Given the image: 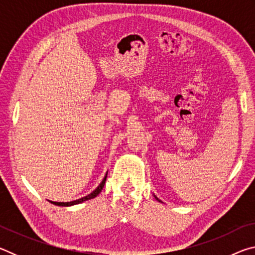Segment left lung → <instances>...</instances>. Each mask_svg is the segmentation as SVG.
Segmentation results:
<instances>
[{
	"instance_id": "8db88e82",
	"label": "left lung",
	"mask_w": 255,
	"mask_h": 255,
	"mask_svg": "<svg viewBox=\"0 0 255 255\" xmlns=\"http://www.w3.org/2000/svg\"><path fill=\"white\" fill-rule=\"evenodd\" d=\"M154 197H155V196H154ZM155 199H156L157 201H159V200H158V198H157V197H155Z\"/></svg>"
}]
</instances>
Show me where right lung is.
<instances>
[{"instance_id": "add662e5", "label": "right lung", "mask_w": 255, "mask_h": 255, "mask_svg": "<svg viewBox=\"0 0 255 255\" xmlns=\"http://www.w3.org/2000/svg\"><path fill=\"white\" fill-rule=\"evenodd\" d=\"M107 174H108V172H107ZM106 180H107V175L105 176V178H103V180L101 181V183L98 185V188H97L96 190H93V191H92L91 193H90V195L85 196V197H82V198H80V199H77V200H73V201H68V202H56V201H50V200H49V202H51V204L56 205V206L70 207V206H74V205L82 204V202H84V201H86V200L93 199V198H96V197L99 195V193L101 192V190L103 189V185H105V183H106Z\"/></svg>"}]
</instances>
